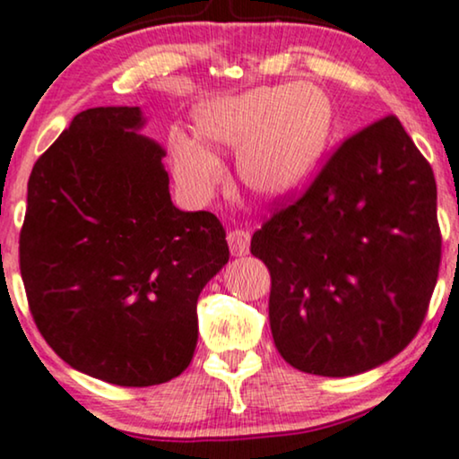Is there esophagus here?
<instances>
[{
	"instance_id": "34e87169",
	"label": "esophagus",
	"mask_w": 459,
	"mask_h": 459,
	"mask_svg": "<svg viewBox=\"0 0 459 459\" xmlns=\"http://www.w3.org/2000/svg\"><path fill=\"white\" fill-rule=\"evenodd\" d=\"M226 241H229L230 254H233V256H243V254L249 252V241H252V237H249L247 230L235 229L230 230L229 237H226Z\"/></svg>"
}]
</instances>
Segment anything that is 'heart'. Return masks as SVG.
Instances as JSON below:
<instances>
[{"label": "heart", "instance_id": "obj_1", "mask_svg": "<svg viewBox=\"0 0 459 459\" xmlns=\"http://www.w3.org/2000/svg\"><path fill=\"white\" fill-rule=\"evenodd\" d=\"M333 106L311 84L258 86L203 103L195 116L199 137L169 139L178 182L195 199H207L222 179L213 150L235 151L239 182L254 195L277 199L309 178L326 148Z\"/></svg>", "mask_w": 459, "mask_h": 459}]
</instances>
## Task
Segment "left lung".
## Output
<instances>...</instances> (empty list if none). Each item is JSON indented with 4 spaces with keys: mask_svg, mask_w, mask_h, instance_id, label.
<instances>
[{
    "mask_svg": "<svg viewBox=\"0 0 459 459\" xmlns=\"http://www.w3.org/2000/svg\"><path fill=\"white\" fill-rule=\"evenodd\" d=\"M269 322L290 367L367 373L407 347L440 264L437 182L396 116L345 139L299 201L252 237Z\"/></svg>",
    "mask_w": 459,
    "mask_h": 459,
    "instance_id": "8db88e82",
    "label": "left lung"
}]
</instances>
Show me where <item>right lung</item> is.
Listing matches in <instances>:
<instances>
[{"mask_svg": "<svg viewBox=\"0 0 459 459\" xmlns=\"http://www.w3.org/2000/svg\"><path fill=\"white\" fill-rule=\"evenodd\" d=\"M139 108L74 116L33 165L21 275L33 320L80 373L159 385L193 359L201 290L229 263L210 212L173 205L159 143Z\"/></svg>", "mask_w": 459, "mask_h": 459, "instance_id": "1", "label": "right lung"}]
</instances>
